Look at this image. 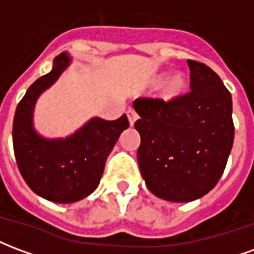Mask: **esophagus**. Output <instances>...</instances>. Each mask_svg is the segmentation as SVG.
Masks as SVG:
<instances>
[{
	"label": "esophagus",
	"mask_w": 254,
	"mask_h": 254,
	"mask_svg": "<svg viewBox=\"0 0 254 254\" xmlns=\"http://www.w3.org/2000/svg\"><path fill=\"white\" fill-rule=\"evenodd\" d=\"M127 118H129V122H130V125H133V124L136 122V120L138 118V114L136 113V111L133 110V109H127Z\"/></svg>",
	"instance_id": "esophagus-1"
}]
</instances>
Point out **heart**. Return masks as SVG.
<instances>
[{
  "label": "heart",
  "instance_id": "b5f03b06",
  "mask_svg": "<svg viewBox=\"0 0 254 254\" xmlns=\"http://www.w3.org/2000/svg\"><path fill=\"white\" fill-rule=\"evenodd\" d=\"M182 87H184V81L181 77H174L169 81V89L171 92H178V91H181Z\"/></svg>",
  "mask_w": 254,
  "mask_h": 254
}]
</instances>
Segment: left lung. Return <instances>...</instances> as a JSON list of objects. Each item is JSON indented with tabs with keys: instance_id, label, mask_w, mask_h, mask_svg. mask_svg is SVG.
<instances>
[{
	"instance_id": "obj_1",
	"label": "left lung",
	"mask_w": 254,
	"mask_h": 254,
	"mask_svg": "<svg viewBox=\"0 0 254 254\" xmlns=\"http://www.w3.org/2000/svg\"><path fill=\"white\" fill-rule=\"evenodd\" d=\"M188 94L133 102L140 116L134 127L141 137V176L155 196L174 202L193 201L213 189L234 141L229 89L205 64L188 60Z\"/></svg>"
}]
</instances>
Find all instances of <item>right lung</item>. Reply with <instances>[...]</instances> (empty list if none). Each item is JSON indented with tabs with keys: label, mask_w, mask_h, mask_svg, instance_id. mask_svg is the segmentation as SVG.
Returning <instances> with one entry per match:
<instances>
[{
	"label": "right lung",
	"mask_w": 254,
	"mask_h": 254,
	"mask_svg": "<svg viewBox=\"0 0 254 254\" xmlns=\"http://www.w3.org/2000/svg\"><path fill=\"white\" fill-rule=\"evenodd\" d=\"M70 63L67 53L54 58L52 72L27 89L13 118V149L21 176L38 196L54 202H74L91 194L99 185L107 156L129 127L124 114L116 121L92 118L65 138H45L32 125L39 95L56 83Z\"/></svg>",
	"instance_id": "add662e5"
}]
</instances>
